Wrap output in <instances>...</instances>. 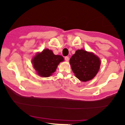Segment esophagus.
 <instances>
[{
    "label": "esophagus",
    "instance_id": "obj_1",
    "mask_svg": "<svg viewBox=\"0 0 125 125\" xmlns=\"http://www.w3.org/2000/svg\"><path fill=\"white\" fill-rule=\"evenodd\" d=\"M64 59H65L66 61H69V58L68 56H66L64 57Z\"/></svg>",
    "mask_w": 125,
    "mask_h": 125
}]
</instances>
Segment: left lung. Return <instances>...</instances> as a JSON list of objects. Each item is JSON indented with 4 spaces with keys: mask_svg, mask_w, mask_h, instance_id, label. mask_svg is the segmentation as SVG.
Wrapping results in <instances>:
<instances>
[{
    "mask_svg": "<svg viewBox=\"0 0 125 125\" xmlns=\"http://www.w3.org/2000/svg\"><path fill=\"white\" fill-rule=\"evenodd\" d=\"M100 63L99 57L83 49L77 50L70 59L73 72L82 82L92 79L98 72Z\"/></svg>",
    "mask_w": 125,
    "mask_h": 125,
    "instance_id": "8db88e82",
    "label": "left lung"
}]
</instances>
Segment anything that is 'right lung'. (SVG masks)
I'll list each match as a JSON object with an SVG mask.
<instances>
[{"mask_svg":"<svg viewBox=\"0 0 125 125\" xmlns=\"http://www.w3.org/2000/svg\"><path fill=\"white\" fill-rule=\"evenodd\" d=\"M64 61L61 55H55L52 51L46 49L38 53L32 59V64L37 74L41 77H49L56 70L60 62Z\"/></svg>","mask_w":125,"mask_h":125,"instance_id":"right-lung-1","label":"right lung"}]
</instances>
